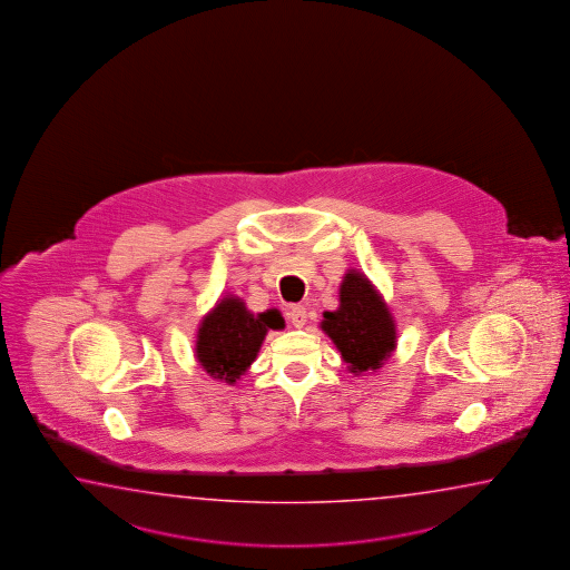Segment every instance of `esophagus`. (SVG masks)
<instances>
[{
  "label": "esophagus",
  "mask_w": 570,
  "mask_h": 570,
  "mask_svg": "<svg viewBox=\"0 0 570 570\" xmlns=\"http://www.w3.org/2000/svg\"><path fill=\"white\" fill-rule=\"evenodd\" d=\"M287 317H289L291 324H293V326H305V320H307L305 307H303V305H291L289 309H287Z\"/></svg>",
  "instance_id": "34e87169"
}]
</instances>
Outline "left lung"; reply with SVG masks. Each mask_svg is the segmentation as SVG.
<instances>
[{
	"label": "left lung",
	"instance_id": "left-lung-1",
	"mask_svg": "<svg viewBox=\"0 0 570 570\" xmlns=\"http://www.w3.org/2000/svg\"><path fill=\"white\" fill-rule=\"evenodd\" d=\"M322 330L354 375L381 368L397 346L395 320L375 285L351 268L340 285L336 312H324Z\"/></svg>",
	"mask_w": 570,
	"mask_h": 570
}]
</instances>
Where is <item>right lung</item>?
<instances>
[{
	"instance_id": "1",
	"label": "right lung",
	"mask_w": 570,
	"mask_h": 570,
	"mask_svg": "<svg viewBox=\"0 0 570 570\" xmlns=\"http://www.w3.org/2000/svg\"><path fill=\"white\" fill-rule=\"evenodd\" d=\"M277 309L253 314L240 297L226 295L202 320L195 340V358L207 375L234 385L255 363L268 330H283Z\"/></svg>"
}]
</instances>
